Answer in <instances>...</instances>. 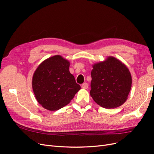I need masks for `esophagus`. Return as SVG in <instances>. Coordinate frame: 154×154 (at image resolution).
I'll return each mask as SVG.
<instances>
[{
	"mask_svg": "<svg viewBox=\"0 0 154 154\" xmlns=\"http://www.w3.org/2000/svg\"><path fill=\"white\" fill-rule=\"evenodd\" d=\"M88 87V85L87 83H83V84L82 85V88H83V89H87Z\"/></svg>",
	"mask_w": 154,
	"mask_h": 154,
	"instance_id": "obj_1",
	"label": "esophagus"
}]
</instances>
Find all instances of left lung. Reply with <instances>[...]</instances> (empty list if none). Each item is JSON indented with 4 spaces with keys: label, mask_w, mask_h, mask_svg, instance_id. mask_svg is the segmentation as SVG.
I'll return each mask as SVG.
<instances>
[{
    "label": "left lung",
    "mask_w": 154,
    "mask_h": 154,
    "mask_svg": "<svg viewBox=\"0 0 154 154\" xmlns=\"http://www.w3.org/2000/svg\"><path fill=\"white\" fill-rule=\"evenodd\" d=\"M90 94L100 106L115 109L127 101L132 87L129 69L119 60L109 56L92 65Z\"/></svg>",
    "instance_id": "obj_1"
}]
</instances>
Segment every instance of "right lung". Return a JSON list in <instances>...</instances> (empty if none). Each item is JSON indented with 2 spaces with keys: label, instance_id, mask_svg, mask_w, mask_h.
Masks as SVG:
<instances>
[{
  "label": "right lung",
  "instance_id": "obj_1",
  "mask_svg": "<svg viewBox=\"0 0 154 154\" xmlns=\"http://www.w3.org/2000/svg\"><path fill=\"white\" fill-rule=\"evenodd\" d=\"M70 62L54 55L42 62L32 78V88L38 103L55 111L68 105L81 87L69 71Z\"/></svg>",
  "mask_w": 154,
  "mask_h": 154
}]
</instances>
